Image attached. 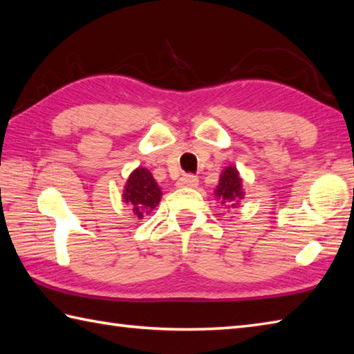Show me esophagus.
Returning a JSON list of instances; mask_svg holds the SVG:
<instances>
[{
  "label": "esophagus",
  "mask_w": 354,
  "mask_h": 354,
  "mask_svg": "<svg viewBox=\"0 0 354 354\" xmlns=\"http://www.w3.org/2000/svg\"><path fill=\"white\" fill-rule=\"evenodd\" d=\"M198 184L199 179L194 175H184L183 178H179L178 181V187H184V189H194V187H198Z\"/></svg>",
  "instance_id": "esophagus-1"
}]
</instances>
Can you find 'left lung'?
<instances>
[{
  "label": "left lung",
  "instance_id": "1",
  "mask_svg": "<svg viewBox=\"0 0 354 354\" xmlns=\"http://www.w3.org/2000/svg\"><path fill=\"white\" fill-rule=\"evenodd\" d=\"M216 198H219L222 204L232 208L237 207L240 199H243L242 179H240L234 165H230V167L222 171L219 185L216 189Z\"/></svg>",
  "mask_w": 354,
  "mask_h": 354
}]
</instances>
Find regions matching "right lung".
Here are the masks:
<instances>
[{"mask_svg": "<svg viewBox=\"0 0 354 354\" xmlns=\"http://www.w3.org/2000/svg\"><path fill=\"white\" fill-rule=\"evenodd\" d=\"M161 189L147 169H135L124 185L123 201L131 205L135 216L142 219V216L149 214L160 204Z\"/></svg>", "mask_w": 354, "mask_h": 354, "instance_id": "obj_1", "label": "right lung"}]
</instances>
